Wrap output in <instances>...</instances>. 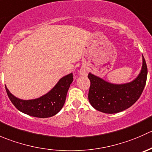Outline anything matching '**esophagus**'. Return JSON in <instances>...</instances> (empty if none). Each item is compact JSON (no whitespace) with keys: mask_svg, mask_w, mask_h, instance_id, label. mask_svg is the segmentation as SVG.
Returning <instances> with one entry per match:
<instances>
[{"mask_svg":"<svg viewBox=\"0 0 152 152\" xmlns=\"http://www.w3.org/2000/svg\"><path fill=\"white\" fill-rule=\"evenodd\" d=\"M79 74L82 76H85L87 74V69L85 67H82L79 70Z\"/></svg>","mask_w":152,"mask_h":152,"instance_id":"obj_1","label":"esophagus"}]
</instances>
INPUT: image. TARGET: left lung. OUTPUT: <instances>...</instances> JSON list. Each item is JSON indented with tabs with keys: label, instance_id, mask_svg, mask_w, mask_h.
Here are the masks:
<instances>
[{
	"label": "left lung",
	"instance_id": "obj_1",
	"mask_svg": "<svg viewBox=\"0 0 152 152\" xmlns=\"http://www.w3.org/2000/svg\"><path fill=\"white\" fill-rule=\"evenodd\" d=\"M142 56L140 73L128 83L113 84L89 73L90 87L88 99L93 108L102 113L113 114L126 110L137 102L145 87L148 73L145 59Z\"/></svg>",
	"mask_w": 152,
	"mask_h": 152
}]
</instances>
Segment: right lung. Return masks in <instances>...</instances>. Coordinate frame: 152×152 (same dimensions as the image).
Instances as JSON below:
<instances>
[{"label": "right lung", "mask_w": 152, "mask_h": 152, "mask_svg": "<svg viewBox=\"0 0 152 152\" xmlns=\"http://www.w3.org/2000/svg\"><path fill=\"white\" fill-rule=\"evenodd\" d=\"M73 80V73L66 75L61 78L46 94L31 100H23L15 97L7 89V86L5 87L10 101L19 111L33 117L45 118L55 115L62 110Z\"/></svg>", "instance_id": "1"}]
</instances>
